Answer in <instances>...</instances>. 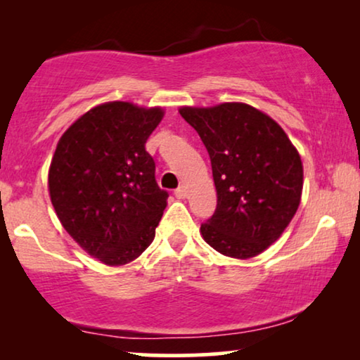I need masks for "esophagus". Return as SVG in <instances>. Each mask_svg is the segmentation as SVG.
<instances>
[{
    "mask_svg": "<svg viewBox=\"0 0 360 360\" xmlns=\"http://www.w3.org/2000/svg\"><path fill=\"white\" fill-rule=\"evenodd\" d=\"M175 196H176V198H186V188L184 185L179 186V188L175 190Z\"/></svg>",
    "mask_w": 360,
    "mask_h": 360,
    "instance_id": "esophagus-1",
    "label": "esophagus"
}]
</instances>
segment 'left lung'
Segmentation results:
<instances>
[{"label": "left lung", "instance_id": "left-lung-1", "mask_svg": "<svg viewBox=\"0 0 360 360\" xmlns=\"http://www.w3.org/2000/svg\"><path fill=\"white\" fill-rule=\"evenodd\" d=\"M210 154L218 193L201 224L211 248L249 259L277 240L297 213L303 188L298 150L272 117L244 103L181 108Z\"/></svg>", "mask_w": 360, "mask_h": 360}]
</instances>
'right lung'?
I'll use <instances>...</instances> for the list:
<instances>
[{
	"label": "right lung",
	"instance_id": "right-lung-1",
	"mask_svg": "<svg viewBox=\"0 0 360 360\" xmlns=\"http://www.w3.org/2000/svg\"><path fill=\"white\" fill-rule=\"evenodd\" d=\"M160 108L111 101L77 120L58 141L49 193L68 234L91 257L124 265L154 240L169 193L155 181L146 142Z\"/></svg>",
	"mask_w": 360,
	"mask_h": 360
}]
</instances>
